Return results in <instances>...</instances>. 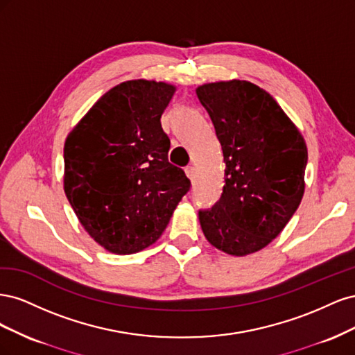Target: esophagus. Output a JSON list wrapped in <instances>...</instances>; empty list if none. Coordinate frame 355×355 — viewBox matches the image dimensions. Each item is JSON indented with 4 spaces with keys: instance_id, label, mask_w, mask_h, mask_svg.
<instances>
[{
    "instance_id": "obj_1",
    "label": "esophagus",
    "mask_w": 355,
    "mask_h": 355,
    "mask_svg": "<svg viewBox=\"0 0 355 355\" xmlns=\"http://www.w3.org/2000/svg\"><path fill=\"white\" fill-rule=\"evenodd\" d=\"M185 173H187V176H188L189 179H194V176H196V168L192 167V166H188V167L185 168Z\"/></svg>"
}]
</instances>
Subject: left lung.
Returning a JSON list of instances; mask_svg holds the SVG:
<instances>
[{
  "instance_id": "left-lung-1",
  "label": "left lung",
  "mask_w": 355,
  "mask_h": 355,
  "mask_svg": "<svg viewBox=\"0 0 355 355\" xmlns=\"http://www.w3.org/2000/svg\"><path fill=\"white\" fill-rule=\"evenodd\" d=\"M197 96L225 163L220 198L198 210L201 230L228 254L257 252L283 231L302 200L305 141L272 96L249 81L204 84Z\"/></svg>"
}]
</instances>
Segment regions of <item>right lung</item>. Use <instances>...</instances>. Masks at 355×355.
I'll return each instance as SVG.
<instances>
[{"instance_id":"1","label":"right lung","mask_w":355,"mask_h":355,"mask_svg":"<svg viewBox=\"0 0 355 355\" xmlns=\"http://www.w3.org/2000/svg\"><path fill=\"white\" fill-rule=\"evenodd\" d=\"M175 93L166 83L115 85L69 133L65 194L84 230L106 250L130 254L155 243L191 188L168 163L161 115Z\"/></svg>"}]
</instances>
